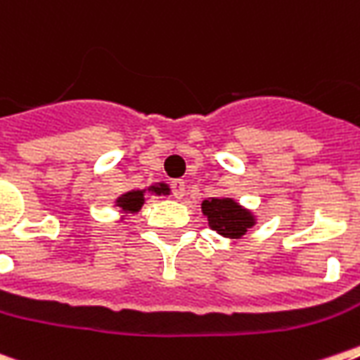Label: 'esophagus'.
<instances>
[{"mask_svg":"<svg viewBox=\"0 0 360 360\" xmlns=\"http://www.w3.org/2000/svg\"><path fill=\"white\" fill-rule=\"evenodd\" d=\"M170 188H172V194H174V198L181 199V198H183V195H185V188H186L185 181H183V179H174L170 183Z\"/></svg>","mask_w":360,"mask_h":360,"instance_id":"1","label":"esophagus"}]
</instances>
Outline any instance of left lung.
I'll list each match as a JSON object with an SVG mask.
<instances>
[{"label": "left lung", "instance_id": "1", "mask_svg": "<svg viewBox=\"0 0 360 360\" xmlns=\"http://www.w3.org/2000/svg\"><path fill=\"white\" fill-rule=\"evenodd\" d=\"M201 208L208 217L210 229L226 238L243 236L247 229L255 225L252 214L241 208L234 199H205Z\"/></svg>", "mask_w": 360, "mask_h": 360}]
</instances>
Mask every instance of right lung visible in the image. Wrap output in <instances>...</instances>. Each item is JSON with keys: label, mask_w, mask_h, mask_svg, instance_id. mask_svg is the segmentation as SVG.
<instances>
[{"label": "right lung", "mask_w": 360, "mask_h": 360, "mask_svg": "<svg viewBox=\"0 0 360 360\" xmlns=\"http://www.w3.org/2000/svg\"><path fill=\"white\" fill-rule=\"evenodd\" d=\"M150 190H152V192H155V194H168V192H170L165 183H161V185H157V186H152ZM143 203H144L143 190H131V192H126V194L120 195V198L117 199V207L122 208L124 212H139V208L143 207Z\"/></svg>", "instance_id": "right-lung-1"}]
</instances>
